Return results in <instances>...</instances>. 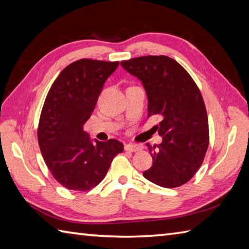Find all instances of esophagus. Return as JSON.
Listing matches in <instances>:
<instances>
[{"label":"esophagus","instance_id":"obj_1","mask_svg":"<svg viewBox=\"0 0 249 249\" xmlns=\"http://www.w3.org/2000/svg\"><path fill=\"white\" fill-rule=\"evenodd\" d=\"M143 149V145L141 144H133V143H128L125 145V150L129 151V152H139Z\"/></svg>","mask_w":249,"mask_h":249}]
</instances>
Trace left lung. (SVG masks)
Listing matches in <instances>:
<instances>
[{
	"instance_id": "left-lung-1",
	"label": "left lung",
	"mask_w": 249,
	"mask_h": 249,
	"mask_svg": "<svg viewBox=\"0 0 249 249\" xmlns=\"http://www.w3.org/2000/svg\"><path fill=\"white\" fill-rule=\"evenodd\" d=\"M121 65L142 82L147 115L161 116L157 129L162 142L147 144L153 163L143 177L161 187L181 186L198 171L209 146L202 95L189 73L169 56H140L122 61Z\"/></svg>"
}]
</instances>
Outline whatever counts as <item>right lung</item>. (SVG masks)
<instances>
[{
    "label": "right lung",
    "mask_w": 249,
    "mask_h": 249,
    "mask_svg": "<svg viewBox=\"0 0 249 249\" xmlns=\"http://www.w3.org/2000/svg\"><path fill=\"white\" fill-rule=\"evenodd\" d=\"M118 66L119 62L78 60L61 71L46 97L37 131L39 149L53 178L71 190L86 192L98 185L124 150L118 140H93L83 130Z\"/></svg>",
    "instance_id": "right-lung-1"
}]
</instances>
